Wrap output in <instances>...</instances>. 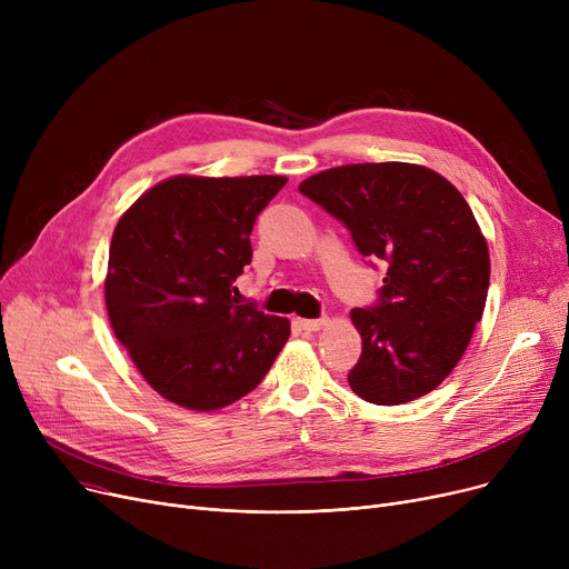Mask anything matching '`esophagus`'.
Listing matches in <instances>:
<instances>
[{
	"mask_svg": "<svg viewBox=\"0 0 569 569\" xmlns=\"http://www.w3.org/2000/svg\"><path fill=\"white\" fill-rule=\"evenodd\" d=\"M297 325H300L305 332H318L322 325H327V318H300Z\"/></svg>",
	"mask_w": 569,
	"mask_h": 569,
	"instance_id": "esophagus-1",
	"label": "esophagus"
}]
</instances>
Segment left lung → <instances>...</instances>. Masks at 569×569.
Masks as SVG:
<instances>
[{
  "label": "left lung",
  "instance_id": "1",
  "mask_svg": "<svg viewBox=\"0 0 569 569\" xmlns=\"http://www.w3.org/2000/svg\"><path fill=\"white\" fill-rule=\"evenodd\" d=\"M300 193L341 221L365 258L387 264L376 302L350 313L362 335L350 390L376 406L429 395L487 305L489 249L468 202L438 172L397 161L325 170Z\"/></svg>",
  "mask_w": 569,
  "mask_h": 569
}]
</instances>
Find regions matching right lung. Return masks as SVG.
<instances>
[{
	"instance_id": "right-lung-1",
	"label": "right lung",
	"mask_w": 569,
	"mask_h": 569,
	"mask_svg": "<svg viewBox=\"0 0 569 569\" xmlns=\"http://www.w3.org/2000/svg\"><path fill=\"white\" fill-rule=\"evenodd\" d=\"M286 177H172L119 219L108 258L112 332L168 401L219 410L260 385L290 322L239 302L251 230Z\"/></svg>"
}]
</instances>
